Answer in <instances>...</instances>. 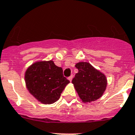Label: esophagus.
Masks as SVG:
<instances>
[{
  "mask_svg": "<svg viewBox=\"0 0 135 135\" xmlns=\"http://www.w3.org/2000/svg\"><path fill=\"white\" fill-rule=\"evenodd\" d=\"M73 75H70V76H69V78H68V79H69V80H70V82H71V80H72V79H73Z\"/></svg>",
  "mask_w": 135,
  "mask_h": 135,
  "instance_id": "34e87169",
  "label": "esophagus"
}]
</instances>
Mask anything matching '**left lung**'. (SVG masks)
<instances>
[{
    "label": "left lung",
    "mask_w": 135,
    "mask_h": 135,
    "mask_svg": "<svg viewBox=\"0 0 135 135\" xmlns=\"http://www.w3.org/2000/svg\"><path fill=\"white\" fill-rule=\"evenodd\" d=\"M75 67L79 72L72 83L83 103H90L101 97L107 80L105 75L86 62H80Z\"/></svg>",
    "instance_id": "left-lung-1"
}]
</instances>
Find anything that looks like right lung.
<instances>
[{"mask_svg": "<svg viewBox=\"0 0 135 135\" xmlns=\"http://www.w3.org/2000/svg\"><path fill=\"white\" fill-rule=\"evenodd\" d=\"M27 89L35 99L42 104H52L59 99L62 90L70 81L63 76L61 67L52 60L38 61L25 72Z\"/></svg>", "mask_w": 135, "mask_h": 135, "instance_id": "add662e5", "label": "right lung"}]
</instances>
